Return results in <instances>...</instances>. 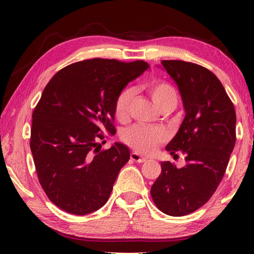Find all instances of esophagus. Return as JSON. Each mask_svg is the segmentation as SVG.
I'll use <instances>...</instances> for the list:
<instances>
[{"instance_id": "1", "label": "esophagus", "mask_w": 254, "mask_h": 254, "mask_svg": "<svg viewBox=\"0 0 254 254\" xmlns=\"http://www.w3.org/2000/svg\"><path fill=\"white\" fill-rule=\"evenodd\" d=\"M131 159L133 161H135V162H144L145 160H147V159H145L144 157H142V156H140L139 153L137 152H131Z\"/></svg>"}]
</instances>
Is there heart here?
<instances>
[{"label": "heart", "instance_id": "obj_1", "mask_svg": "<svg viewBox=\"0 0 254 254\" xmlns=\"http://www.w3.org/2000/svg\"><path fill=\"white\" fill-rule=\"evenodd\" d=\"M147 91L159 110L168 105H177V92L173 86L166 81H152L147 85ZM132 98L133 91L130 88L123 89L120 93L115 102V114L119 119H127ZM165 139L166 133L161 128L143 126V124H136L128 127L122 134V140L128 147L144 154H150L156 151Z\"/></svg>", "mask_w": 254, "mask_h": 254}]
</instances>
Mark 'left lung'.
Segmentation results:
<instances>
[{
  "label": "left lung",
  "mask_w": 254,
  "mask_h": 254,
  "mask_svg": "<svg viewBox=\"0 0 254 254\" xmlns=\"http://www.w3.org/2000/svg\"><path fill=\"white\" fill-rule=\"evenodd\" d=\"M161 65L178 86L186 112L166 150L174 159L183 152L186 165L161 162L151 196L162 213L184 216L207 203L220 185L235 145L236 115L212 71L182 60H162Z\"/></svg>",
  "instance_id": "1"
}]
</instances>
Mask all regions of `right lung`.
<instances>
[{
	"instance_id": "add662e5",
	"label": "right lung",
	"mask_w": 254,
	"mask_h": 254,
	"mask_svg": "<svg viewBox=\"0 0 254 254\" xmlns=\"http://www.w3.org/2000/svg\"><path fill=\"white\" fill-rule=\"evenodd\" d=\"M148 68L143 60L94 58L63 68L47 84L32 114L30 148L41 187L60 209L86 215L109 199L130 150L121 142L94 148L102 132L115 134L117 98Z\"/></svg>"
}]
</instances>
